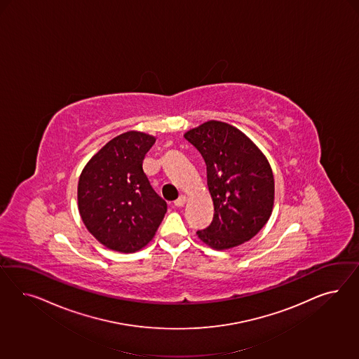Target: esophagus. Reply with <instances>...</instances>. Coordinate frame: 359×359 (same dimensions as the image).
I'll return each mask as SVG.
<instances>
[{"mask_svg":"<svg viewBox=\"0 0 359 359\" xmlns=\"http://www.w3.org/2000/svg\"><path fill=\"white\" fill-rule=\"evenodd\" d=\"M185 201H187V197L183 195L180 196L177 200H175V207H183V205L185 204Z\"/></svg>","mask_w":359,"mask_h":359,"instance_id":"34e87169","label":"esophagus"}]
</instances>
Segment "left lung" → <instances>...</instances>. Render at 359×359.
Here are the masks:
<instances>
[{
    "label": "left lung",
    "mask_w": 359,
    "mask_h": 359,
    "mask_svg": "<svg viewBox=\"0 0 359 359\" xmlns=\"http://www.w3.org/2000/svg\"><path fill=\"white\" fill-rule=\"evenodd\" d=\"M207 164L208 188L215 205L212 224L197 237L215 250H228L258 234L271 216L275 183L259 147L237 128L208 121L187 131Z\"/></svg>",
    "instance_id": "obj_1"
}]
</instances>
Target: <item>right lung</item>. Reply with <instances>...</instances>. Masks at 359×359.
I'll return each mask as SVG.
<instances>
[{"label": "right lung", "instance_id": "obj_1", "mask_svg": "<svg viewBox=\"0 0 359 359\" xmlns=\"http://www.w3.org/2000/svg\"><path fill=\"white\" fill-rule=\"evenodd\" d=\"M155 137L122 133L86 164L77 184L79 213L88 231L110 250L135 252L155 236L167 204L143 172Z\"/></svg>", "mask_w": 359, "mask_h": 359}]
</instances>
